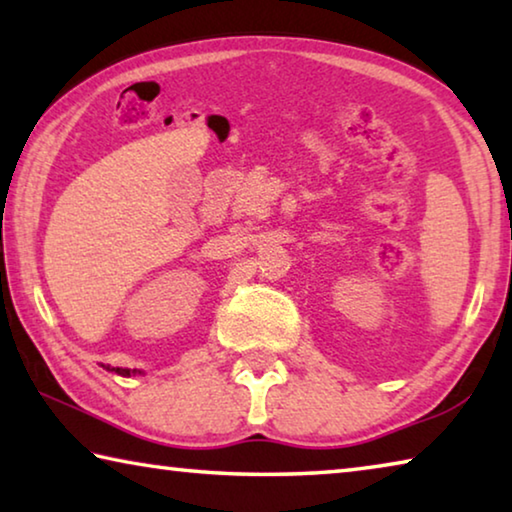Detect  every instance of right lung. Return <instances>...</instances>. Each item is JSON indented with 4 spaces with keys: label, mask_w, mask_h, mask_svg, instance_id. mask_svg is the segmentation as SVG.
I'll return each mask as SVG.
<instances>
[{
    "label": "right lung",
    "mask_w": 512,
    "mask_h": 512,
    "mask_svg": "<svg viewBox=\"0 0 512 512\" xmlns=\"http://www.w3.org/2000/svg\"><path fill=\"white\" fill-rule=\"evenodd\" d=\"M106 370L117 372V375H121V377H131V375H135V372H140V370H131V368H112V366H106Z\"/></svg>",
    "instance_id": "obj_1"
}]
</instances>
